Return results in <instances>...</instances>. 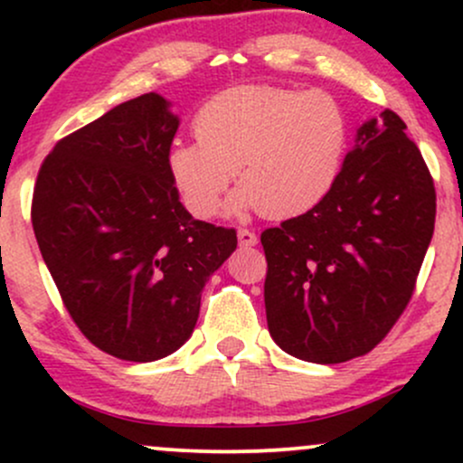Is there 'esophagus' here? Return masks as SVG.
<instances>
[{
  "mask_svg": "<svg viewBox=\"0 0 463 463\" xmlns=\"http://www.w3.org/2000/svg\"><path fill=\"white\" fill-rule=\"evenodd\" d=\"M237 239H239V246H243V248L257 246V241H259L257 235H254L252 231H248V228H239Z\"/></svg>",
  "mask_w": 463,
  "mask_h": 463,
  "instance_id": "1",
  "label": "esophagus"
}]
</instances>
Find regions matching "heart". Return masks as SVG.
I'll return each instance as SVG.
<instances>
[{"label": "heart", "instance_id": "heart-1", "mask_svg": "<svg viewBox=\"0 0 463 463\" xmlns=\"http://www.w3.org/2000/svg\"><path fill=\"white\" fill-rule=\"evenodd\" d=\"M198 141H176L167 172L189 213H220L237 176L232 211L287 220L331 194L346 156L350 124L337 98L246 84L213 95L194 119Z\"/></svg>", "mask_w": 463, "mask_h": 463}]
</instances>
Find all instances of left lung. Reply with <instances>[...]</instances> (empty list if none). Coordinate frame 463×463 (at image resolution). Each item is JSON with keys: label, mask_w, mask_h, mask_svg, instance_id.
I'll return each instance as SVG.
<instances>
[{"label": "left lung", "mask_w": 463, "mask_h": 463, "mask_svg": "<svg viewBox=\"0 0 463 463\" xmlns=\"http://www.w3.org/2000/svg\"><path fill=\"white\" fill-rule=\"evenodd\" d=\"M394 110L359 126L320 204L261 232L265 316L285 353L342 364L392 331L435 226V187Z\"/></svg>", "instance_id": "8db88e82"}]
</instances>
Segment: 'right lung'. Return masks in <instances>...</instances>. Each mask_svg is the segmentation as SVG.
<instances>
[{
  "mask_svg": "<svg viewBox=\"0 0 463 463\" xmlns=\"http://www.w3.org/2000/svg\"><path fill=\"white\" fill-rule=\"evenodd\" d=\"M178 117L158 93L115 106L41 165L32 226L69 316L117 359L147 364L194 333L235 228L194 220L167 172Z\"/></svg>",
  "mask_w": 463,
  "mask_h": 463,
  "instance_id": "obj_1",
  "label": "right lung"
}]
</instances>
